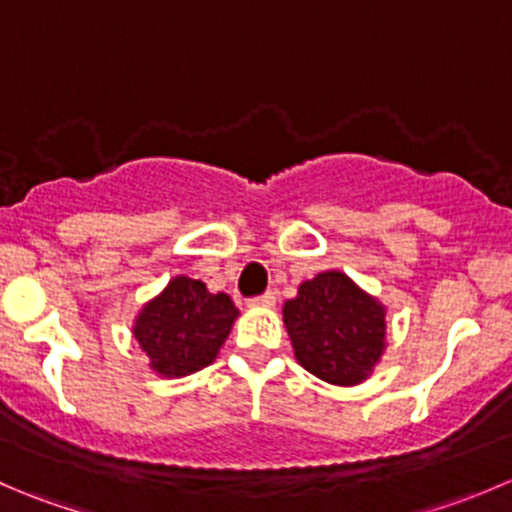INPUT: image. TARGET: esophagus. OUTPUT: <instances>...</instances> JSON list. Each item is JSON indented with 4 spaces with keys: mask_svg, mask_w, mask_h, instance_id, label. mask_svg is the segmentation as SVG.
I'll return each instance as SVG.
<instances>
[{
    "mask_svg": "<svg viewBox=\"0 0 512 512\" xmlns=\"http://www.w3.org/2000/svg\"><path fill=\"white\" fill-rule=\"evenodd\" d=\"M275 292L272 290H267V292H262V295H257V297H250V305H265V307H270V305H275Z\"/></svg>",
    "mask_w": 512,
    "mask_h": 512,
    "instance_id": "esophagus-1",
    "label": "esophagus"
}]
</instances>
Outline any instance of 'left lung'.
Listing matches in <instances>:
<instances>
[{
  "mask_svg": "<svg viewBox=\"0 0 512 512\" xmlns=\"http://www.w3.org/2000/svg\"><path fill=\"white\" fill-rule=\"evenodd\" d=\"M282 315L297 362L332 385L362 382L385 350V307L342 272L302 282Z\"/></svg>",
  "mask_w": 512,
  "mask_h": 512,
  "instance_id": "8db88e82",
  "label": "left lung"
}]
</instances>
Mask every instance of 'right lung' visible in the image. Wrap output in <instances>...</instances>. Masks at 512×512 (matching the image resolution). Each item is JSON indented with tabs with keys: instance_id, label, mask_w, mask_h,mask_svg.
<instances>
[{
	"instance_id": "obj_1",
	"label": "right lung",
	"mask_w": 512,
	"mask_h": 512,
	"mask_svg": "<svg viewBox=\"0 0 512 512\" xmlns=\"http://www.w3.org/2000/svg\"><path fill=\"white\" fill-rule=\"evenodd\" d=\"M235 317L237 307L225 292L212 295L205 282L180 275L142 307L135 340L150 357L152 370L182 377L215 360Z\"/></svg>"
}]
</instances>
